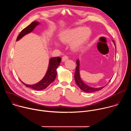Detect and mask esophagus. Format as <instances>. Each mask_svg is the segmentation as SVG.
Wrapping results in <instances>:
<instances>
[{"instance_id":"esophagus-1","label":"esophagus","mask_w":131,"mask_h":131,"mask_svg":"<svg viewBox=\"0 0 131 131\" xmlns=\"http://www.w3.org/2000/svg\"><path fill=\"white\" fill-rule=\"evenodd\" d=\"M68 60V58L67 56H64V57L62 59V61L63 62H64Z\"/></svg>"}]
</instances>
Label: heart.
I'll list each match as a JSON object with an SVG mask.
<instances>
[{
  "mask_svg": "<svg viewBox=\"0 0 131 131\" xmlns=\"http://www.w3.org/2000/svg\"><path fill=\"white\" fill-rule=\"evenodd\" d=\"M92 34L90 28L84 27H77L67 29L63 32L60 36V40L64 45H69L71 50L78 52L82 49L89 41ZM55 46L59 48L60 45L56 42Z\"/></svg>",
  "mask_w": 131,
  "mask_h": 131,
  "instance_id": "1",
  "label": "heart"
}]
</instances>
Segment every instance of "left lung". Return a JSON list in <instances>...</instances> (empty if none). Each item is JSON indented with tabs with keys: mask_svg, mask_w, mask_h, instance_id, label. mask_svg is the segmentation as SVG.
I'll return each mask as SVG.
<instances>
[{
	"mask_svg": "<svg viewBox=\"0 0 131 131\" xmlns=\"http://www.w3.org/2000/svg\"><path fill=\"white\" fill-rule=\"evenodd\" d=\"M113 42H114L115 47V41L114 40H113ZM76 63H77V66L76 68V71H75V73H74V80H75L76 83L77 84V85L80 88V89L81 90H82L83 91L86 92V93H92V92H94L96 91H100L101 90H102L103 88H104L106 85L104 86H102V87H100V88H94V87H91L89 85H88L87 84H86L81 79V77H80V62L79 59H78L76 61ZM110 80L109 81V82L110 81Z\"/></svg>",
	"mask_w": 131,
	"mask_h": 131,
	"instance_id": "8db88e82",
	"label": "left lung"
}]
</instances>
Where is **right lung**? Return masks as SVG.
Wrapping results in <instances>:
<instances>
[{"label": "right lung", "instance_id": "add662e5", "mask_svg": "<svg viewBox=\"0 0 131 131\" xmlns=\"http://www.w3.org/2000/svg\"><path fill=\"white\" fill-rule=\"evenodd\" d=\"M40 24V22L38 21H34L32 22L29 25L27 26L26 28L23 29L20 34L18 35L17 37L16 41L19 40L21 39L23 36L33 31L35 28ZM61 61V58L60 57H54L50 58L49 60V66L47 71L45 74L44 77L38 83L34 84L29 85L23 82L26 87L30 88L35 90H41L47 88L52 82H53L57 75V68L60 65V62Z\"/></svg>", "mask_w": 131, "mask_h": 131}]
</instances>
